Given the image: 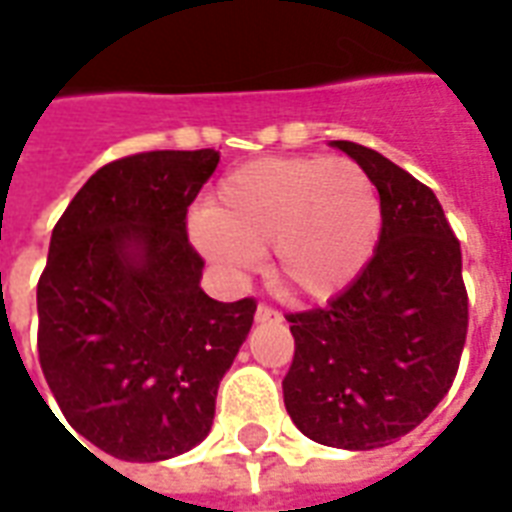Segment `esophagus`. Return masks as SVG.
<instances>
[{"label": "esophagus", "instance_id": "esophagus-1", "mask_svg": "<svg viewBox=\"0 0 512 512\" xmlns=\"http://www.w3.org/2000/svg\"><path fill=\"white\" fill-rule=\"evenodd\" d=\"M255 320L257 323H276V320H279V312H276L274 306L260 304L255 312Z\"/></svg>", "mask_w": 512, "mask_h": 512}]
</instances>
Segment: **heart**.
<instances>
[{
  "label": "heart",
  "mask_w": 512,
  "mask_h": 512,
  "mask_svg": "<svg viewBox=\"0 0 512 512\" xmlns=\"http://www.w3.org/2000/svg\"><path fill=\"white\" fill-rule=\"evenodd\" d=\"M382 233L377 184L350 157H266L230 170L192 238L217 266L244 274L271 246L279 287L331 298L369 266Z\"/></svg>",
  "instance_id": "heart-1"
}]
</instances>
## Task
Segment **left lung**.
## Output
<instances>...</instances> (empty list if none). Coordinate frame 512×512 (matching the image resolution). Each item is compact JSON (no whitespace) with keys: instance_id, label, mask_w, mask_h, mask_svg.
<instances>
[{"instance_id":"obj_1","label":"left lung","mask_w":512,"mask_h":512,"mask_svg":"<svg viewBox=\"0 0 512 512\" xmlns=\"http://www.w3.org/2000/svg\"><path fill=\"white\" fill-rule=\"evenodd\" d=\"M333 146L377 184L380 244L347 290L287 314L295 355L282 388L306 437L372 450L410 434L450 391L467 342V287L437 195L380 151Z\"/></svg>"}]
</instances>
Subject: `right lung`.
Segmentation results:
<instances>
[{
    "mask_svg": "<svg viewBox=\"0 0 512 512\" xmlns=\"http://www.w3.org/2000/svg\"><path fill=\"white\" fill-rule=\"evenodd\" d=\"M217 165L214 149L108 162L51 236L40 366L67 423L121 461H165L206 439L219 380L255 320V298L203 293L187 238V208Z\"/></svg>",
    "mask_w": 512,
    "mask_h": 512,
    "instance_id": "obj_1",
    "label": "right lung"
}]
</instances>
